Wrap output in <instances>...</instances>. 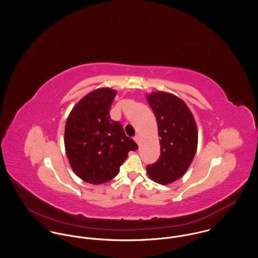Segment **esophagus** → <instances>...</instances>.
Wrapping results in <instances>:
<instances>
[{"label": "esophagus", "mask_w": 258, "mask_h": 258, "mask_svg": "<svg viewBox=\"0 0 258 258\" xmlns=\"http://www.w3.org/2000/svg\"><path fill=\"white\" fill-rule=\"evenodd\" d=\"M134 140L136 141V143H138V144L140 145V143H141V139H140V136H136V137L134 138Z\"/></svg>", "instance_id": "1"}]
</instances>
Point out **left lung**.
<instances>
[{"mask_svg": "<svg viewBox=\"0 0 258 258\" xmlns=\"http://www.w3.org/2000/svg\"><path fill=\"white\" fill-rule=\"evenodd\" d=\"M146 99L156 117L160 137V156L146 166V171L153 181L167 185L189 168L197 150V125L191 111L178 97L155 92Z\"/></svg>", "mask_w": 258, "mask_h": 258, "instance_id": "8db88e82", "label": "left lung"}]
</instances>
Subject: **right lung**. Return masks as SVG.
Masks as SVG:
<instances>
[{
    "label": "right lung",
    "instance_id": "1",
    "mask_svg": "<svg viewBox=\"0 0 258 258\" xmlns=\"http://www.w3.org/2000/svg\"><path fill=\"white\" fill-rule=\"evenodd\" d=\"M116 91L101 88L89 93L72 109L65 125L64 144L75 174L90 184L114 179L131 150L139 148L119 121L110 117Z\"/></svg>",
    "mask_w": 258,
    "mask_h": 258
}]
</instances>
